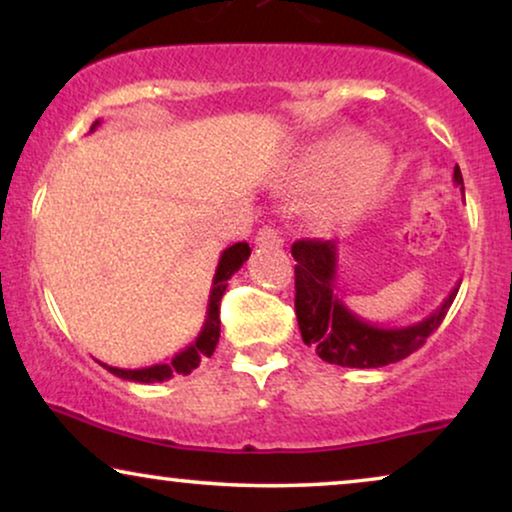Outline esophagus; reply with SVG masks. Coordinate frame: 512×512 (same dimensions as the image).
<instances>
[{"instance_id": "34e87169", "label": "esophagus", "mask_w": 512, "mask_h": 512, "mask_svg": "<svg viewBox=\"0 0 512 512\" xmlns=\"http://www.w3.org/2000/svg\"><path fill=\"white\" fill-rule=\"evenodd\" d=\"M256 244H258V247H282L284 240H282V235H279L275 228L263 226L256 233Z\"/></svg>"}]
</instances>
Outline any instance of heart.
<instances>
[{
    "instance_id": "1",
    "label": "heart",
    "mask_w": 512,
    "mask_h": 512,
    "mask_svg": "<svg viewBox=\"0 0 512 512\" xmlns=\"http://www.w3.org/2000/svg\"><path fill=\"white\" fill-rule=\"evenodd\" d=\"M389 174L391 151L377 139H359L354 128L314 139L293 167L298 186H321L310 202V214L326 230L359 221L382 195Z\"/></svg>"
}]
</instances>
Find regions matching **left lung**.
<instances>
[{
    "label": "left lung",
    "mask_w": 512,
    "mask_h": 512,
    "mask_svg": "<svg viewBox=\"0 0 512 512\" xmlns=\"http://www.w3.org/2000/svg\"><path fill=\"white\" fill-rule=\"evenodd\" d=\"M454 184L464 191L459 165L454 167ZM291 254L296 258V317L303 342L317 349L319 359L345 368H382L417 352L443 324L461 284L426 319L384 328L361 319L338 298V247L333 240H298Z\"/></svg>",
    "instance_id": "8db88e82"
}]
</instances>
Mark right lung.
I'll list each match as a JSON object with an SVG mask.
<instances>
[{"label":"right lung","instance_id":"add662e5","mask_svg":"<svg viewBox=\"0 0 512 512\" xmlns=\"http://www.w3.org/2000/svg\"><path fill=\"white\" fill-rule=\"evenodd\" d=\"M100 121L93 123V132ZM251 256V249L247 242H237L233 247L223 249V254L219 258V265H216V275H214V282H212V293H209V305H207V319H205V326H202V331L198 338H195L193 345H188L184 352L174 354L172 361L167 363H156V366H149V368H135V370H125V368H114V366H102L109 370V373H114L116 377H121V380H130V382H139V384H151V382H165L170 380L172 375H188L191 370H195L200 366V361L209 359V356L214 354L216 349V342H219V335H221V319H219V307H221V298L223 293H226V286H228V279L235 275L237 270L242 268L244 261Z\"/></svg>","mask_w":512,"mask_h":512}]
</instances>
